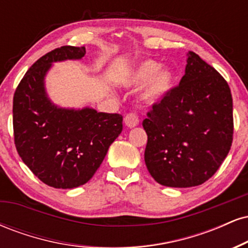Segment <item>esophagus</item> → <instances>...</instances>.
I'll return each mask as SVG.
<instances>
[{
	"instance_id": "34e87169",
	"label": "esophagus",
	"mask_w": 248,
	"mask_h": 248,
	"mask_svg": "<svg viewBox=\"0 0 248 248\" xmlns=\"http://www.w3.org/2000/svg\"><path fill=\"white\" fill-rule=\"evenodd\" d=\"M124 124H126V126L129 128L138 126L139 124V118L135 113H128V114L124 115Z\"/></svg>"
}]
</instances>
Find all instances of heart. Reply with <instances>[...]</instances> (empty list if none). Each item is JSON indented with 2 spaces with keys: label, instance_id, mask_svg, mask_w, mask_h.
<instances>
[{
  "label": "heart",
  "instance_id": "1",
  "mask_svg": "<svg viewBox=\"0 0 248 248\" xmlns=\"http://www.w3.org/2000/svg\"><path fill=\"white\" fill-rule=\"evenodd\" d=\"M161 64L148 61L138 67L130 79L129 84L133 86H141L148 82L143 92V99L148 102H156L163 99L175 85V75L171 70H161Z\"/></svg>",
  "mask_w": 248,
  "mask_h": 248
}]
</instances>
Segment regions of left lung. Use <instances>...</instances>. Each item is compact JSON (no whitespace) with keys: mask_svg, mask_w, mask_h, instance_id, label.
Segmentation results:
<instances>
[{"mask_svg":"<svg viewBox=\"0 0 248 248\" xmlns=\"http://www.w3.org/2000/svg\"><path fill=\"white\" fill-rule=\"evenodd\" d=\"M186 75L153 104L142 122L144 162L157 183L190 187L211 178L231 149L233 102L229 84L190 51Z\"/></svg>","mask_w":248,"mask_h":248,"instance_id":"obj_1","label":"left lung"}]
</instances>
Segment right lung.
Listing matches in <instances>:
<instances>
[{"label":"right lung","instance_id":"right-lung-1","mask_svg":"<svg viewBox=\"0 0 248 248\" xmlns=\"http://www.w3.org/2000/svg\"><path fill=\"white\" fill-rule=\"evenodd\" d=\"M85 46L57 47L37 61L17 86L13 102L17 153L43 183L72 189L92 178L108 148L122 132V115L92 108L62 109L45 94L51 62L80 59Z\"/></svg>","mask_w":248,"mask_h":248}]
</instances>
